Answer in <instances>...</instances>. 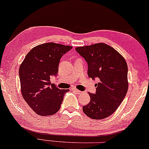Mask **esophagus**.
Listing matches in <instances>:
<instances>
[{
    "mask_svg": "<svg viewBox=\"0 0 149 149\" xmlns=\"http://www.w3.org/2000/svg\"><path fill=\"white\" fill-rule=\"evenodd\" d=\"M72 91H74V92H76L77 94H81V93H82V92H81V91L78 90V89H77L76 88H72Z\"/></svg>",
    "mask_w": 149,
    "mask_h": 149,
    "instance_id": "1",
    "label": "esophagus"
}]
</instances>
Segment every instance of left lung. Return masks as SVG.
<instances>
[{"instance_id":"left-lung-1","label":"left lung","mask_w":149,"mask_h":149,"mask_svg":"<svg viewBox=\"0 0 149 149\" xmlns=\"http://www.w3.org/2000/svg\"><path fill=\"white\" fill-rule=\"evenodd\" d=\"M76 51L88 64V76L97 79L96 93H88L90 102L82 107L93 119H103L116 111L127 93L128 67L119 52L105 43L77 47Z\"/></svg>"}]
</instances>
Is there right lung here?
I'll use <instances>...</instances> for the list:
<instances>
[{"label":"right lung","mask_w":149,"mask_h":149,"mask_svg":"<svg viewBox=\"0 0 149 149\" xmlns=\"http://www.w3.org/2000/svg\"><path fill=\"white\" fill-rule=\"evenodd\" d=\"M72 47L54 42L39 45L31 50L19 68L22 97L40 116L55 114L68 89H60L50 81L58 71L60 59Z\"/></svg>","instance_id":"1"}]
</instances>
